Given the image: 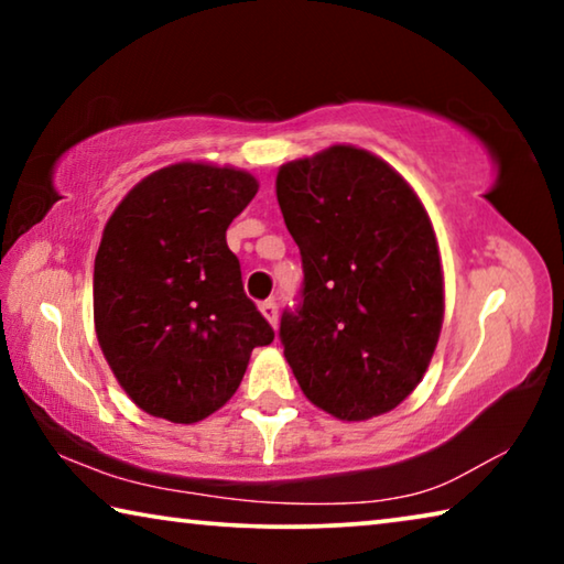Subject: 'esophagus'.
Listing matches in <instances>:
<instances>
[{
    "mask_svg": "<svg viewBox=\"0 0 564 564\" xmlns=\"http://www.w3.org/2000/svg\"><path fill=\"white\" fill-rule=\"evenodd\" d=\"M259 308H261V313L265 316V321H269L271 326L275 328V323H279V305H275V301L273 299H265V301L259 303Z\"/></svg>",
    "mask_w": 564,
    "mask_h": 564,
    "instance_id": "obj_1",
    "label": "esophagus"
}]
</instances>
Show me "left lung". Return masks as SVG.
<instances>
[{"instance_id": "obj_1", "label": "left lung", "mask_w": 564, "mask_h": 564, "mask_svg": "<svg viewBox=\"0 0 564 564\" xmlns=\"http://www.w3.org/2000/svg\"><path fill=\"white\" fill-rule=\"evenodd\" d=\"M303 283L279 338L313 405L340 420L393 410L443 326V271L423 204L386 161L330 147L275 178Z\"/></svg>"}]
</instances>
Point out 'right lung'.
<instances>
[{
	"label": "right lung",
	"mask_w": 564,
	"mask_h": 564,
	"mask_svg": "<svg viewBox=\"0 0 564 564\" xmlns=\"http://www.w3.org/2000/svg\"><path fill=\"white\" fill-rule=\"evenodd\" d=\"M259 191L236 169L174 164L133 186L94 261L104 358L149 415L196 423L236 393L273 328L241 281L226 228Z\"/></svg>",
	"instance_id": "1"
}]
</instances>
